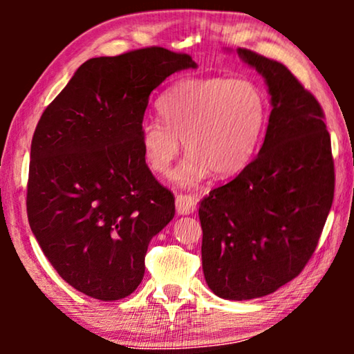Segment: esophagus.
Listing matches in <instances>:
<instances>
[{
    "mask_svg": "<svg viewBox=\"0 0 354 354\" xmlns=\"http://www.w3.org/2000/svg\"><path fill=\"white\" fill-rule=\"evenodd\" d=\"M176 207H177V212L180 216L193 214L196 209V200L190 195H178L176 198Z\"/></svg>",
    "mask_w": 354,
    "mask_h": 354,
    "instance_id": "34e87169",
    "label": "esophagus"
}]
</instances>
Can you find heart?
I'll list each match as a JSON object with an SVG mask.
<instances>
[{"mask_svg":"<svg viewBox=\"0 0 354 354\" xmlns=\"http://www.w3.org/2000/svg\"><path fill=\"white\" fill-rule=\"evenodd\" d=\"M161 119H147L140 129L145 161L166 174L188 149L174 172L183 187H196L211 171L227 177L254 156L268 120V98L256 82L229 77H193L174 84L158 100Z\"/></svg>","mask_w":354,"mask_h":354,"instance_id":"1","label":"heart"}]
</instances>
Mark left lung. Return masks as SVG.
<instances>
[{"label": "left lung", "instance_id": "1", "mask_svg": "<svg viewBox=\"0 0 354 354\" xmlns=\"http://www.w3.org/2000/svg\"><path fill=\"white\" fill-rule=\"evenodd\" d=\"M269 86L272 111L259 153L200 203L207 287L225 299L274 293L316 251L333 201L330 135L319 101L285 67L239 48Z\"/></svg>", "mask_w": 354, "mask_h": 354}]
</instances>
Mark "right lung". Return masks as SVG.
Returning a JSON list of instances; mask_svg holds the SVG:
<instances>
[{
	"label": "right lung",
	"mask_w": 354,
	"mask_h": 354,
	"mask_svg": "<svg viewBox=\"0 0 354 354\" xmlns=\"http://www.w3.org/2000/svg\"><path fill=\"white\" fill-rule=\"evenodd\" d=\"M190 67V55L161 46L93 57L38 120L28 224L56 272L91 298L135 292L149 241L176 214L172 192L145 161L140 129L151 91Z\"/></svg>",
	"instance_id": "1"
}]
</instances>
